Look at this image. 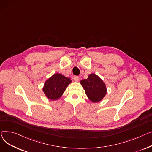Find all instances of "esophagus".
<instances>
[{
	"mask_svg": "<svg viewBox=\"0 0 152 152\" xmlns=\"http://www.w3.org/2000/svg\"><path fill=\"white\" fill-rule=\"evenodd\" d=\"M73 78H74V80L75 82H78L79 80H80V77H78V76H75Z\"/></svg>",
	"mask_w": 152,
	"mask_h": 152,
	"instance_id": "34e87169",
	"label": "esophagus"
}]
</instances>
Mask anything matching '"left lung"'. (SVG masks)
I'll list each match as a JSON object with an SVG mask.
<instances>
[{
  "label": "left lung",
  "mask_w": 152,
  "mask_h": 152,
  "mask_svg": "<svg viewBox=\"0 0 152 152\" xmlns=\"http://www.w3.org/2000/svg\"><path fill=\"white\" fill-rule=\"evenodd\" d=\"M80 83L88 99L94 103L101 101L107 94L105 83L95 74H90L87 79L82 80Z\"/></svg>",
  "instance_id": "obj_1"
}]
</instances>
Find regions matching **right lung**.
<instances>
[{"label": "right lung", "instance_id": "right-lung-1", "mask_svg": "<svg viewBox=\"0 0 152 152\" xmlns=\"http://www.w3.org/2000/svg\"><path fill=\"white\" fill-rule=\"evenodd\" d=\"M71 82L72 80L70 78L56 73L46 80L42 90L48 99L56 101L62 96Z\"/></svg>", "mask_w": 152, "mask_h": 152}]
</instances>
